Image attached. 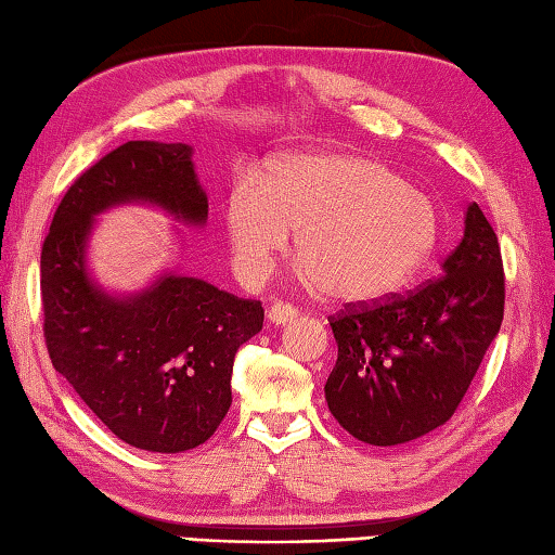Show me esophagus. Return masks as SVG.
I'll return each instance as SVG.
<instances>
[{
	"label": "esophagus",
	"instance_id": "obj_1",
	"mask_svg": "<svg viewBox=\"0 0 555 555\" xmlns=\"http://www.w3.org/2000/svg\"><path fill=\"white\" fill-rule=\"evenodd\" d=\"M297 313L299 311L292 307V305H287V301H275V305L268 309V319L273 321V323H287V321L295 319Z\"/></svg>",
	"mask_w": 555,
	"mask_h": 555
}]
</instances>
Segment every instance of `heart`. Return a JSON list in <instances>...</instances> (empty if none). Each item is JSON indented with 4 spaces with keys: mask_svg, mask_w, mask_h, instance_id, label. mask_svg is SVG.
I'll use <instances>...</instances> for the list:
<instances>
[{
    "mask_svg": "<svg viewBox=\"0 0 555 555\" xmlns=\"http://www.w3.org/2000/svg\"><path fill=\"white\" fill-rule=\"evenodd\" d=\"M224 227L238 275L263 280L297 229V258L323 295L367 305L405 287L440 242L430 197L354 152L301 154L236 176Z\"/></svg>",
    "mask_w": 555,
    "mask_h": 555,
    "instance_id": "b5f03b06",
    "label": "heart"
}]
</instances>
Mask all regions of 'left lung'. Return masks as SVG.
<instances>
[{
    "label": "left lung",
    "instance_id": "1",
    "mask_svg": "<svg viewBox=\"0 0 555 555\" xmlns=\"http://www.w3.org/2000/svg\"><path fill=\"white\" fill-rule=\"evenodd\" d=\"M503 311V256L474 203L440 278L328 317L338 343L326 382L333 417L376 447L411 442L444 425L498 336Z\"/></svg>",
    "mask_w": 555,
    "mask_h": 555
}]
</instances>
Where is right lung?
<instances>
[{
  "instance_id": "obj_1",
  "label": "right lung",
  "mask_w": 555,
  "mask_h": 555,
  "mask_svg": "<svg viewBox=\"0 0 555 555\" xmlns=\"http://www.w3.org/2000/svg\"><path fill=\"white\" fill-rule=\"evenodd\" d=\"M125 201L205 222L191 147L125 142L67 188L40 248L46 348L115 437L147 452H185L224 421L234 354L263 328V307L181 275L130 299L99 292L83 270V242L91 217Z\"/></svg>"
}]
</instances>
